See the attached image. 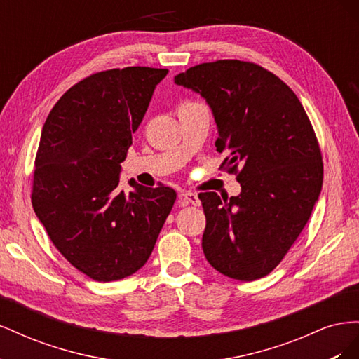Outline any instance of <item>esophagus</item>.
I'll use <instances>...</instances> for the list:
<instances>
[{
    "label": "esophagus",
    "instance_id": "1",
    "mask_svg": "<svg viewBox=\"0 0 359 359\" xmlns=\"http://www.w3.org/2000/svg\"><path fill=\"white\" fill-rule=\"evenodd\" d=\"M178 203L181 206H187V205L199 206L201 201L198 198V194H194V193H181V194H178Z\"/></svg>",
    "mask_w": 359,
    "mask_h": 359
}]
</instances>
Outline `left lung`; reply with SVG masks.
Returning a JSON list of instances; mask_svg holds the SVG:
<instances>
[{
  "mask_svg": "<svg viewBox=\"0 0 359 359\" xmlns=\"http://www.w3.org/2000/svg\"><path fill=\"white\" fill-rule=\"evenodd\" d=\"M173 81L208 103L217 151L231 149L223 166L240 168L238 196L199 194L203 255L227 277L262 278L297 241L322 190V156L310 119L295 93L253 62H203Z\"/></svg>",
  "mask_w": 359,
  "mask_h": 359,
  "instance_id": "1",
  "label": "left lung"
}]
</instances>
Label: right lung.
Instances as JSON below:
<instances>
[{
	"mask_svg": "<svg viewBox=\"0 0 359 359\" xmlns=\"http://www.w3.org/2000/svg\"><path fill=\"white\" fill-rule=\"evenodd\" d=\"M166 69L126 67L91 74L52 107L41 128L32 208L60 253L95 281H115L142 268L177 193L128 181L127 157Z\"/></svg>",
	"mask_w": 359,
	"mask_h": 359,
	"instance_id": "obj_1",
	"label": "right lung"
}]
</instances>
